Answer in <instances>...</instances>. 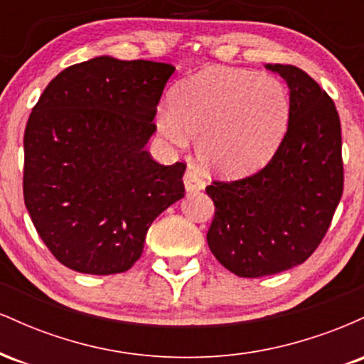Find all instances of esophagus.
Segmentation results:
<instances>
[{"label":"esophagus","instance_id":"1","mask_svg":"<svg viewBox=\"0 0 364 364\" xmlns=\"http://www.w3.org/2000/svg\"><path fill=\"white\" fill-rule=\"evenodd\" d=\"M183 183H185V188L188 193H196V191H202L205 188V183L203 179L196 174L193 169H186L185 176H183Z\"/></svg>","mask_w":364,"mask_h":364}]
</instances>
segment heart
Masks as SVG:
<instances>
[{
  "instance_id": "1",
  "label": "heart",
  "mask_w": 364,
  "mask_h": 364,
  "mask_svg": "<svg viewBox=\"0 0 364 364\" xmlns=\"http://www.w3.org/2000/svg\"><path fill=\"white\" fill-rule=\"evenodd\" d=\"M289 94L281 80L252 70L210 66L173 90L159 106V133L178 149L196 140L210 173L243 178L262 169L286 135Z\"/></svg>"
}]
</instances>
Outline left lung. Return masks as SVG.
<instances>
[{
    "label": "left lung",
    "instance_id": "obj_1",
    "mask_svg": "<svg viewBox=\"0 0 364 364\" xmlns=\"http://www.w3.org/2000/svg\"><path fill=\"white\" fill-rule=\"evenodd\" d=\"M265 68L289 87L286 135L257 174L205 188L215 205L208 248L225 269L252 279L308 260L323 240L344 188L336 104L303 70Z\"/></svg>",
    "mask_w": 364,
    "mask_h": 364
}]
</instances>
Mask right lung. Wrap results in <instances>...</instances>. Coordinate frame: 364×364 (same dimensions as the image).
Masks as SVG:
<instances>
[{
  "instance_id": "1",
  "label": "right lung",
  "mask_w": 364,
  "mask_h": 364,
  "mask_svg": "<svg viewBox=\"0 0 364 364\" xmlns=\"http://www.w3.org/2000/svg\"><path fill=\"white\" fill-rule=\"evenodd\" d=\"M174 66L97 56L46 87L23 135V200L58 262L82 274L127 272L159 214L185 196L186 166L145 149Z\"/></svg>"
}]
</instances>
